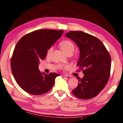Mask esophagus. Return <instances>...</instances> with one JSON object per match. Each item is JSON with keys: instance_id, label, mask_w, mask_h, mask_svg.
<instances>
[{"instance_id": "34e87169", "label": "esophagus", "mask_w": 123, "mask_h": 123, "mask_svg": "<svg viewBox=\"0 0 123 123\" xmlns=\"http://www.w3.org/2000/svg\"><path fill=\"white\" fill-rule=\"evenodd\" d=\"M62 77L63 78H67V79H70L71 78V76H68V75H62Z\"/></svg>"}]
</instances>
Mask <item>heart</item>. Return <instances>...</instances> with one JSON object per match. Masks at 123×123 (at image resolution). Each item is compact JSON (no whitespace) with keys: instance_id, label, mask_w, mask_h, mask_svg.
Returning a JSON list of instances; mask_svg holds the SVG:
<instances>
[{"instance_id":"b5f03b06","label":"heart","mask_w":123,"mask_h":123,"mask_svg":"<svg viewBox=\"0 0 123 123\" xmlns=\"http://www.w3.org/2000/svg\"><path fill=\"white\" fill-rule=\"evenodd\" d=\"M60 46L61 48V49L63 50V51L66 54H68L69 53H73L74 50V44L69 40H64L62 41L60 43ZM53 47H50L47 51V56L49 57L51 55L53 52ZM60 68H62V66H60Z\"/></svg>"}]
</instances>
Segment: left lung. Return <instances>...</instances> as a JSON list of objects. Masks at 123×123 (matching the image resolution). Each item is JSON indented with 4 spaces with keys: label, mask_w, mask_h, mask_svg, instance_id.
Wrapping results in <instances>:
<instances>
[{
    "label": "left lung",
    "mask_w": 123,
    "mask_h": 123,
    "mask_svg": "<svg viewBox=\"0 0 123 123\" xmlns=\"http://www.w3.org/2000/svg\"><path fill=\"white\" fill-rule=\"evenodd\" d=\"M78 46L80 52L77 65L84 73L78 78L73 93L81 99L96 97L105 86L110 76L111 58L103 42L98 38L81 31H70L66 34Z\"/></svg>",
    "instance_id": "1"
}]
</instances>
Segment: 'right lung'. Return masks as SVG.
Masks as SVG:
<instances>
[{
  "label": "right lung",
  "mask_w": 123,
  "mask_h": 123,
  "mask_svg": "<svg viewBox=\"0 0 123 123\" xmlns=\"http://www.w3.org/2000/svg\"><path fill=\"white\" fill-rule=\"evenodd\" d=\"M62 30L42 29L24 35L15 47L11 60V71L16 82L25 92L33 95L47 92L60 75L40 72L39 61L45 59L47 50L63 34Z\"/></svg>",
  "instance_id": "add662e5"
}]
</instances>
